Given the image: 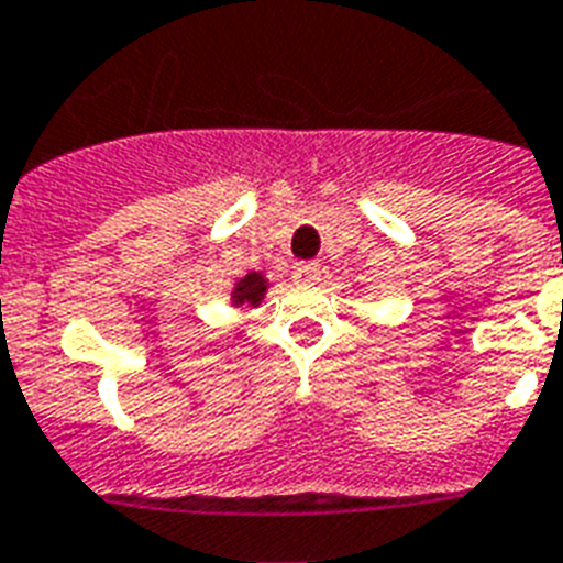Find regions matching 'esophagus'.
Returning a JSON list of instances; mask_svg holds the SVG:
<instances>
[{"label": "esophagus", "mask_w": 563, "mask_h": 563, "mask_svg": "<svg viewBox=\"0 0 563 563\" xmlns=\"http://www.w3.org/2000/svg\"><path fill=\"white\" fill-rule=\"evenodd\" d=\"M292 276H296V282H319V276H322V267H319L316 262H301V264H296Z\"/></svg>", "instance_id": "34e87169"}]
</instances>
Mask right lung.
<instances>
[{
    "label": "right lung",
    "mask_w": 563,
    "mask_h": 563,
    "mask_svg": "<svg viewBox=\"0 0 563 563\" xmlns=\"http://www.w3.org/2000/svg\"><path fill=\"white\" fill-rule=\"evenodd\" d=\"M264 296V278L258 276V273H250V276H244L239 282V290H235V301H250V305H255V301H262Z\"/></svg>",
    "instance_id": "1"
}]
</instances>
